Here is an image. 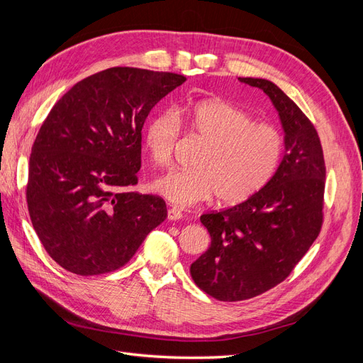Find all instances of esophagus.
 <instances>
[{"label": "esophagus", "instance_id": "1", "mask_svg": "<svg viewBox=\"0 0 363 363\" xmlns=\"http://www.w3.org/2000/svg\"><path fill=\"white\" fill-rule=\"evenodd\" d=\"M182 218H183V213L179 211V208L172 207V208H169V211H168V219H169V221H179V219H182Z\"/></svg>", "mask_w": 363, "mask_h": 363}]
</instances>
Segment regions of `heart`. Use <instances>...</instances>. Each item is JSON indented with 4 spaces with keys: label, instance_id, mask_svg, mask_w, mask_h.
Here are the masks:
<instances>
[{
    "label": "heart",
    "instance_id": "1",
    "mask_svg": "<svg viewBox=\"0 0 363 363\" xmlns=\"http://www.w3.org/2000/svg\"><path fill=\"white\" fill-rule=\"evenodd\" d=\"M189 133L206 147L194 167L172 169L152 182V191L169 203L189 207L213 199L239 204L256 195L276 174L284 151L277 128L256 124L244 108L223 100L196 103L184 111ZM180 135V119L172 111L152 116L144 130V147L152 162L168 164Z\"/></svg>",
    "mask_w": 363,
    "mask_h": 363
}]
</instances>
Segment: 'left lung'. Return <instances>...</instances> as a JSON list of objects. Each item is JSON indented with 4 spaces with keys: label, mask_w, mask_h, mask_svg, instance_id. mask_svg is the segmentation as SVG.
<instances>
[{
    "label": "left lung",
    "mask_w": 363,
    "mask_h": 363,
    "mask_svg": "<svg viewBox=\"0 0 363 363\" xmlns=\"http://www.w3.org/2000/svg\"><path fill=\"white\" fill-rule=\"evenodd\" d=\"M238 80L268 95L284 133V156L256 195L200 218L211 247L192 263L191 276L221 301L248 300L283 281L323 225L325 167L315 127L276 83Z\"/></svg>",
    "instance_id": "left-lung-1"
}]
</instances>
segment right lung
<instances>
[{
  "instance_id": "1",
  "label": "right lung",
  "mask_w": 363,
  "mask_h": 363,
  "mask_svg": "<svg viewBox=\"0 0 363 363\" xmlns=\"http://www.w3.org/2000/svg\"><path fill=\"white\" fill-rule=\"evenodd\" d=\"M184 77L108 68L54 104L31 148L27 204L43 248L79 276L111 272L133 257L167 218L155 195L130 192L140 169L150 111Z\"/></svg>"
}]
</instances>
